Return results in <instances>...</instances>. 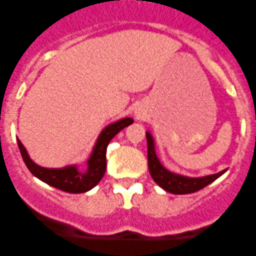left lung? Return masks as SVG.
Returning a JSON list of instances; mask_svg holds the SVG:
<instances>
[{
	"label": "left lung",
	"instance_id": "8db88e82",
	"mask_svg": "<svg viewBox=\"0 0 256 256\" xmlns=\"http://www.w3.org/2000/svg\"><path fill=\"white\" fill-rule=\"evenodd\" d=\"M147 138V158H148V170L151 177L154 182L164 188V190L174 194H188V193H194L197 190H202L206 186L210 184L212 182L219 178L226 170L218 172L216 174H209L206 177H186L180 174H174L162 166L154 151V141L150 132H146Z\"/></svg>",
	"mask_w": 256,
	"mask_h": 256
}]
</instances>
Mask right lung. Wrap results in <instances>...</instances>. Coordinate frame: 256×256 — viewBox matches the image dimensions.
<instances>
[{
    "label": "right lung",
    "instance_id": "right-lung-1",
    "mask_svg": "<svg viewBox=\"0 0 256 256\" xmlns=\"http://www.w3.org/2000/svg\"><path fill=\"white\" fill-rule=\"evenodd\" d=\"M134 120L131 118H121L116 122L110 124L102 131L96 144L92 148V154L86 162V170L82 171L78 166H66L63 168H44L36 164L30 158L27 150L17 138L18 147L26 166L30 174L40 180L54 188L68 193H84L94 188L100 182L106 170V147L114 136L120 132L126 126L131 125Z\"/></svg>",
    "mask_w": 256,
    "mask_h": 256
}]
</instances>
